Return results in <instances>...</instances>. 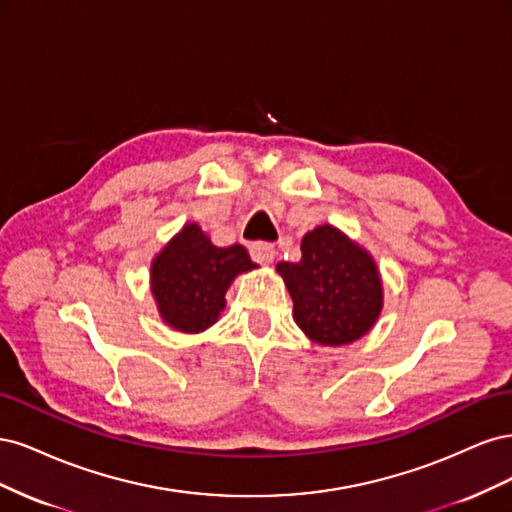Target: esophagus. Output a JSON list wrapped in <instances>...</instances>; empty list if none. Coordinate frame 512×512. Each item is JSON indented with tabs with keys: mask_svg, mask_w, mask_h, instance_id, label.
I'll use <instances>...</instances> for the list:
<instances>
[{
	"mask_svg": "<svg viewBox=\"0 0 512 512\" xmlns=\"http://www.w3.org/2000/svg\"><path fill=\"white\" fill-rule=\"evenodd\" d=\"M250 254H252L254 262H258V265H271V262L275 260V247L267 241H256L250 245Z\"/></svg>",
	"mask_w": 512,
	"mask_h": 512,
	"instance_id": "34e87169",
	"label": "esophagus"
}]
</instances>
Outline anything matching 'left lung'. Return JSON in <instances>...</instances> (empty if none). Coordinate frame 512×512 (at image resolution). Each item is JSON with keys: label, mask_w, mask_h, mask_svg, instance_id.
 <instances>
[{"label": "left lung", "mask_w": 512, "mask_h": 512, "mask_svg": "<svg viewBox=\"0 0 512 512\" xmlns=\"http://www.w3.org/2000/svg\"><path fill=\"white\" fill-rule=\"evenodd\" d=\"M299 262H277L294 303V322L322 346L352 344L382 312L374 258L331 224L309 230Z\"/></svg>", "instance_id": "obj_1"}]
</instances>
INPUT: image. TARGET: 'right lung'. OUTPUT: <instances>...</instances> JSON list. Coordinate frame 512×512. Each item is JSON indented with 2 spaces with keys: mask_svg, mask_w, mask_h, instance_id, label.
Here are the masks:
<instances>
[{
  "mask_svg": "<svg viewBox=\"0 0 512 512\" xmlns=\"http://www.w3.org/2000/svg\"><path fill=\"white\" fill-rule=\"evenodd\" d=\"M256 269L243 245L218 247L198 224H185L151 262V292L162 320L181 333L218 322L239 273Z\"/></svg>",
  "mask_w": 512,
  "mask_h": 512,
  "instance_id": "1",
  "label": "right lung"
}]
</instances>
